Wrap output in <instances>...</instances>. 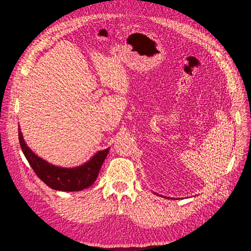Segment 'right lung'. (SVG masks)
Listing matches in <instances>:
<instances>
[{"label":"right lung","instance_id":"right-lung-1","mask_svg":"<svg viewBox=\"0 0 251 251\" xmlns=\"http://www.w3.org/2000/svg\"><path fill=\"white\" fill-rule=\"evenodd\" d=\"M19 143L25 158L28 159L30 166L34 173L45 184L57 191H82L92 185L98 177L100 168L108 155L109 148L99 151L81 166L73 168H63L51 165L44 161L32 152L31 149L25 145L20 128H18Z\"/></svg>","mask_w":251,"mask_h":251}]
</instances>
